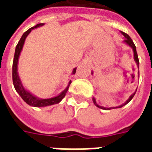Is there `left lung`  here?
<instances>
[{
	"mask_svg": "<svg viewBox=\"0 0 152 152\" xmlns=\"http://www.w3.org/2000/svg\"><path fill=\"white\" fill-rule=\"evenodd\" d=\"M121 33L124 35V37H125L124 42H125V43H126V44H128V45H129V46H130V47H132V49H133V50H134V60L136 61V63H137V66L139 67V60H138V57H137V51H136V46H135V45H134V41L132 40V39H131V38H130V37H129V35H128V34H126L125 32H123V31H121ZM136 91H137V90H136ZM135 93H136V92H134V94H132V95H131L130 97H129V99H128L127 101L124 102V104H122V105L119 106V107H108V108H107V107H101V106H99V105H98V104H97V102H96V100H95V99H94V98H93V101H94V103L95 104V106H97L98 107H99V108H101V109H105V110H110V109L117 108V107H118V108H120V107H122L123 106L126 105L128 102H130L131 99H133V98H134V96L135 95Z\"/></svg>",
	"mask_w": 152,
	"mask_h": 152,
	"instance_id": "1",
	"label": "left lung"
}]
</instances>
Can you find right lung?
I'll return each mask as SVG.
<instances>
[{
  "label": "right lung",
  "mask_w": 152,
  "mask_h": 152,
  "mask_svg": "<svg viewBox=\"0 0 152 152\" xmlns=\"http://www.w3.org/2000/svg\"><path fill=\"white\" fill-rule=\"evenodd\" d=\"M43 23H39V24L36 25L33 28H31L28 29V31H26L22 36L21 39L18 41V45H16L15 48V57H14V61H13V67H12V77H13V84L15 86V90L18 92V94L20 95L22 99H23V101L25 102H27L28 105L32 106V107H46V106L50 105H53V104H56L62 100V99L65 97L66 92L68 90L70 85L72 81L70 80L68 86L66 88V89H64L63 92L60 94L59 95L56 96L54 98H51V99H40L36 98L35 96L31 94L30 93L28 92L26 89L23 88V86H22L21 80H19L18 77V72H17V66H18V60L20 52H21L23 46V44H24L25 39L28 37V35L31 32V31L34 28L42 26ZM76 72V68L73 69L72 74H75Z\"/></svg>",
  "instance_id": "add662e5"
}]
</instances>
